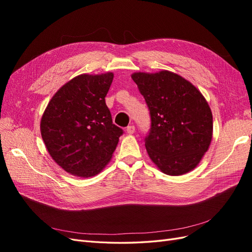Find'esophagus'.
<instances>
[{"label": "esophagus", "instance_id": "34e87169", "mask_svg": "<svg viewBox=\"0 0 252 252\" xmlns=\"http://www.w3.org/2000/svg\"><path fill=\"white\" fill-rule=\"evenodd\" d=\"M126 131H127L129 134L134 133V131H135V126H134V125H128L127 128H126Z\"/></svg>", "mask_w": 252, "mask_h": 252}]
</instances>
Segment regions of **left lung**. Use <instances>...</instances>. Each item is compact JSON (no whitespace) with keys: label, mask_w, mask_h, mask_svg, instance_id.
<instances>
[{"label":"left lung","mask_w":252,"mask_h":252,"mask_svg":"<svg viewBox=\"0 0 252 252\" xmlns=\"http://www.w3.org/2000/svg\"><path fill=\"white\" fill-rule=\"evenodd\" d=\"M150 114L145 146L164 173L181 175L200 163L212 139V113L191 83L170 71L131 75Z\"/></svg>","instance_id":"1"}]
</instances>
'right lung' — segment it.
<instances>
[{"mask_svg":"<svg viewBox=\"0 0 252 252\" xmlns=\"http://www.w3.org/2000/svg\"><path fill=\"white\" fill-rule=\"evenodd\" d=\"M113 73L81 74L52 96L41 121L51 158L64 170L90 178L107 165L123 129L112 123L105 102Z\"/></svg>","mask_w":252,"mask_h":252,"instance_id":"right-lung-1","label":"right lung"}]
</instances>
